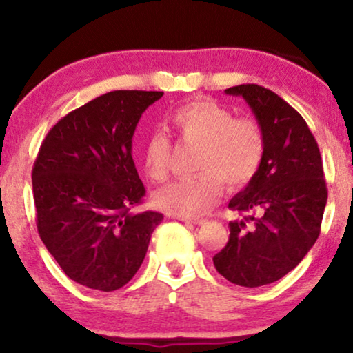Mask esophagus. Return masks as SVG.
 Here are the masks:
<instances>
[{
	"mask_svg": "<svg viewBox=\"0 0 353 353\" xmlns=\"http://www.w3.org/2000/svg\"><path fill=\"white\" fill-rule=\"evenodd\" d=\"M178 220L186 221V223H192V225H202L205 221L202 219H191V216H178Z\"/></svg>",
	"mask_w": 353,
	"mask_h": 353,
	"instance_id": "1",
	"label": "esophagus"
}]
</instances>
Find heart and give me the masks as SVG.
<instances>
[{"label": "heart", "instance_id": "heart-1", "mask_svg": "<svg viewBox=\"0 0 353 353\" xmlns=\"http://www.w3.org/2000/svg\"><path fill=\"white\" fill-rule=\"evenodd\" d=\"M175 132L186 144L197 146L194 176L175 180L154 196L161 209L181 216L204 214L221 192V183L231 190L248 185L257 173L265 154V134L257 120L234 117L214 101H192L172 115ZM170 141L152 134L144 148V170L154 181L168 176Z\"/></svg>", "mask_w": 353, "mask_h": 353}]
</instances>
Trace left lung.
Listing matches in <instances>:
<instances>
[{
	"instance_id": "8db88e82",
	"label": "left lung",
	"mask_w": 353,
	"mask_h": 353,
	"mask_svg": "<svg viewBox=\"0 0 353 353\" xmlns=\"http://www.w3.org/2000/svg\"><path fill=\"white\" fill-rule=\"evenodd\" d=\"M241 96L265 134L257 173L228 207L241 219L228 223L230 239L214 265L230 283L259 288L301 263L320 236L327 201L320 149L296 109L259 85L225 90Z\"/></svg>"
}]
</instances>
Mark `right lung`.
Segmentation results:
<instances>
[{"instance_id":"add662e5","label":"right lung","mask_w":353,"mask_h":353,"mask_svg":"<svg viewBox=\"0 0 353 353\" xmlns=\"http://www.w3.org/2000/svg\"><path fill=\"white\" fill-rule=\"evenodd\" d=\"M161 91H110L61 119L32 172L38 234L67 276L110 292L146 257L163 215L133 212L146 194L132 157L144 110Z\"/></svg>"}]
</instances>
